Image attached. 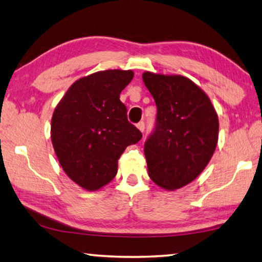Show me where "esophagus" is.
<instances>
[{"instance_id":"1","label":"esophagus","mask_w":262,"mask_h":262,"mask_svg":"<svg viewBox=\"0 0 262 262\" xmlns=\"http://www.w3.org/2000/svg\"><path fill=\"white\" fill-rule=\"evenodd\" d=\"M137 127H138L141 132H144V130H145V122L144 121L139 122L138 124H137Z\"/></svg>"}]
</instances>
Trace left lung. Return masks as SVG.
I'll use <instances>...</instances> for the list:
<instances>
[{
  "instance_id": "obj_1",
  "label": "left lung",
  "mask_w": 262,
  "mask_h": 262,
  "mask_svg": "<svg viewBox=\"0 0 262 262\" xmlns=\"http://www.w3.org/2000/svg\"><path fill=\"white\" fill-rule=\"evenodd\" d=\"M157 103L155 127L145 141L148 175L167 190L195 180L216 148L219 118L204 91L189 78L145 72Z\"/></svg>"
}]
</instances>
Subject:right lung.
Segmentation results:
<instances>
[{"label": "right lung", "mask_w": 262, "mask_h": 262, "mask_svg": "<svg viewBox=\"0 0 262 262\" xmlns=\"http://www.w3.org/2000/svg\"><path fill=\"white\" fill-rule=\"evenodd\" d=\"M132 78L131 70H105L80 78L55 108V153L67 175L89 191L113 181L118 159L143 137L127 121L126 107L119 100Z\"/></svg>", "instance_id": "1"}]
</instances>
